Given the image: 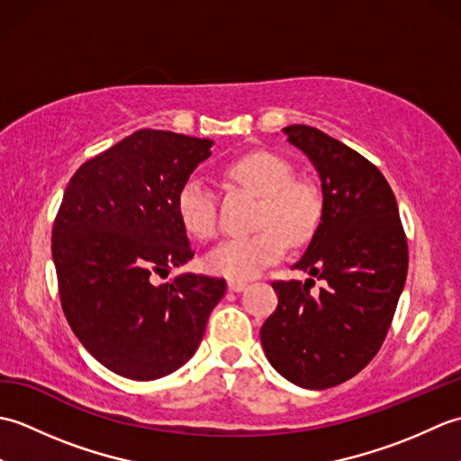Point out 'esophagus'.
<instances>
[{
    "label": "esophagus",
    "mask_w": 461,
    "mask_h": 461,
    "mask_svg": "<svg viewBox=\"0 0 461 461\" xmlns=\"http://www.w3.org/2000/svg\"><path fill=\"white\" fill-rule=\"evenodd\" d=\"M248 287V283L246 281H238V279H231V281H228V289L230 291H236V293H240V291H243Z\"/></svg>",
    "instance_id": "esophagus-1"
}]
</instances>
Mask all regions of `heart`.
<instances>
[{
    "instance_id": "b5f03b06",
    "label": "heart",
    "mask_w": 461,
    "mask_h": 461,
    "mask_svg": "<svg viewBox=\"0 0 461 461\" xmlns=\"http://www.w3.org/2000/svg\"><path fill=\"white\" fill-rule=\"evenodd\" d=\"M231 180L261 194L258 231L233 236L213 248L205 266L215 276L249 279L285 256L289 241L301 246L311 240L321 220V198L311 184L293 180L291 166L281 156L258 150L243 154L225 168ZM176 213L198 240H212L218 231V202L202 176L192 174L176 192Z\"/></svg>"
}]
</instances>
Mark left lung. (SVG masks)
Here are the masks:
<instances>
[{
    "mask_svg": "<svg viewBox=\"0 0 461 461\" xmlns=\"http://www.w3.org/2000/svg\"><path fill=\"white\" fill-rule=\"evenodd\" d=\"M321 178V223L293 269L322 281H273L279 305L261 327L266 357L293 384L322 390L375 358L408 273L394 192L365 156L307 124L283 129Z\"/></svg>",
    "mask_w": 461,
    "mask_h": 461,
    "instance_id": "1",
    "label": "left lung"
}]
</instances>
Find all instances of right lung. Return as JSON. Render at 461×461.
Masks as SVG:
<instances>
[{"mask_svg": "<svg viewBox=\"0 0 461 461\" xmlns=\"http://www.w3.org/2000/svg\"><path fill=\"white\" fill-rule=\"evenodd\" d=\"M208 139L142 129L73 174L53 223L61 307L103 366L156 380L192 358L225 279L182 273L194 258L176 192L210 156Z\"/></svg>", "mask_w": 461, "mask_h": 461, "instance_id": "1", "label": "right lung"}]
</instances>
